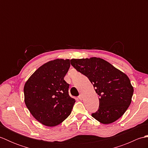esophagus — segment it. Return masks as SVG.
<instances>
[{"label": "esophagus", "mask_w": 148, "mask_h": 148, "mask_svg": "<svg viewBox=\"0 0 148 148\" xmlns=\"http://www.w3.org/2000/svg\"><path fill=\"white\" fill-rule=\"evenodd\" d=\"M78 99H79V100H82L83 99V94H80V95H79V97H78Z\"/></svg>", "instance_id": "1"}]
</instances>
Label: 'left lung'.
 I'll return each instance as SVG.
<instances>
[{"label":"left lung","mask_w":148,"mask_h":148,"mask_svg":"<svg viewBox=\"0 0 148 148\" xmlns=\"http://www.w3.org/2000/svg\"><path fill=\"white\" fill-rule=\"evenodd\" d=\"M71 64L88 78L99 96V108L92 117L106 125L121 117L130 105L134 93L127 75L100 58L72 59Z\"/></svg>","instance_id":"left-lung-1"}]
</instances>
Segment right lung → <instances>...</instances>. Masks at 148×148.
Instances as JSON below:
<instances>
[{
    "mask_svg": "<svg viewBox=\"0 0 148 148\" xmlns=\"http://www.w3.org/2000/svg\"><path fill=\"white\" fill-rule=\"evenodd\" d=\"M70 66L69 59L51 60L37 69L25 84L27 108L45 126H56L71 114L76 100L69 96V84L64 79Z\"/></svg>",
    "mask_w": 148,
    "mask_h": 148,
    "instance_id": "obj_1",
    "label": "right lung"
}]
</instances>
